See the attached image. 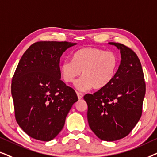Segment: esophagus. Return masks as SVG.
I'll return each mask as SVG.
<instances>
[{"mask_svg": "<svg viewBox=\"0 0 157 157\" xmlns=\"http://www.w3.org/2000/svg\"><path fill=\"white\" fill-rule=\"evenodd\" d=\"M77 98H78L79 100H81L83 97V95L80 93H77Z\"/></svg>", "mask_w": 157, "mask_h": 157, "instance_id": "1", "label": "esophagus"}]
</instances>
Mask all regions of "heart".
Returning a JSON list of instances; mask_svg holds the SVG:
<instances>
[{"instance_id": "b5f03b06", "label": "heart", "mask_w": 157, "mask_h": 157, "mask_svg": "<svg viewBox=\"0 0 157 157\" xmlns=\"http://www.w3.org/2000/svg\"><path fill=\"white\" fill-rule=\"evenodd\" d=\"M120 60L113 52H106L96 47H85L77 50L72 60H67L60 66L62 77L66 82H74L81 75L82 77L75 84L79 91L103 89L113 80Z\"/></svg>"}]
</instances>
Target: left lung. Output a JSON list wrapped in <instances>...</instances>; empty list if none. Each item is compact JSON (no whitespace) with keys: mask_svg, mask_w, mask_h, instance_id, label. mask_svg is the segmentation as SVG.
<instances>
[{"mask_svg":"<svg viewBox=\"0 0 157 157\" xmlns=\"http://www.w3.org/2000/svg\"><path fill=\"white\" fill-rule=\"evenodd\" d=\"M120 50L121 60L113 80L96 93L86 94L89 126L100 139L113 141L126 136L139 122L146 93L137 55L122 44L109 42Z\"/></svg>","mask_w":157,"mask_h":157,"instance_id":"obj_1","label":"left lung"}]
</instances>
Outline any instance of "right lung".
<instances>
[{"label":"right lung","mask_w":157,"mask_h":157,"mask_svg":"<svg viewBox=\"0 0 157 157\" xmlns=\"http://www.w3.org/2000/svg\"><path fill=\"white\" fill-rule=\"evenodd\" d=\"M76 43L39 41L21 58L12 79L11 95L18 124L33 139L49 141L63 128L78 100L74 90L60 80L59 59Z\"/></svg>","instance_id":"1"}]
</instances>
